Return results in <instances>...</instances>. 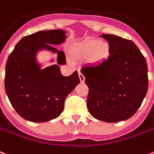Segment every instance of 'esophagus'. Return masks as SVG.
<instances>
[{"instance_id":"esophagus-1","label":"esophagus","mask_w":154,"mask_h":154,"mask_svg":"<svg viewBox=\"0 0 154 154\" xmlns=\"http://www.w3.org/2000/svg\"><path fill=\"white\" fill-rule=\"evenodd\" d=\"M78 75H79V78H80V81H81V82H85V77H84V75L82 74V72H79V73H78Z\"/></svg>"}]
</instances>
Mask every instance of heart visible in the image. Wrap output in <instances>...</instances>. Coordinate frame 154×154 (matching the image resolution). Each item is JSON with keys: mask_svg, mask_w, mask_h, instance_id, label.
Listing matches in <instances>:
<instances>
[{"mask_svg": "<svg viewBox=\"0 0 154 154\" xmlns=\"http://www.w3.org/2000/svg\"><path fill=\"white\" fill-rule=\"evenodd\" d=\"M77 53L82 56L90 55V60L94 63H100L107 58L110 51L108 43L96 38H89L77 45Z\"/></svg>", "mask_w": 154, "mask_h": 154, "instance_id": "heart-1", "label": "heart"}]
</instances>
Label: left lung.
I'll return each instance as SVG.
<instances>
[{
  "mask_svg": "<svg viewBox=\"0 0 154 154\" xmlns=\"http://www.w3.org/2000/svg\"><path fill=\"white\" fill-rule=\"evenodd\" d=\"M101 37L109 43L108 58L81 69L89 87L88 111L107 123L126 120L137 112L147 93L146 60L132 41L114 35Z\"/></svg>",
  "mask_w": 154,
  "mask_h": 154,
  "instance_id": "8db88e82",
  "label": "left lung"
}]
</instances>
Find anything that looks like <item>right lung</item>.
I'll return each mask as SVG.
<instances>
[{
	"label": "right lung",
	"instance_id": "right-lung-1",
	"mask_svg": "<svg viewBox=\"0 0 154 154\" xmlns=\"http://www.w3.org/2000/svg\"><path fill=\"white\" fill-rule=\"evenodd\" d=\"M65 38L62 30L38 31L23 37L9 54L5 92L17 113L28 121L43 123L57 118L67 96L80 83L77 71L69 77L60 72L59 64H66V59L63 51L52 45L60 44ZM42 49L57 53L58 64L41 69L35 57Z\"/></svg>",
	"mask_w": 154,
	"mask_h": 154
}]
</instances>
